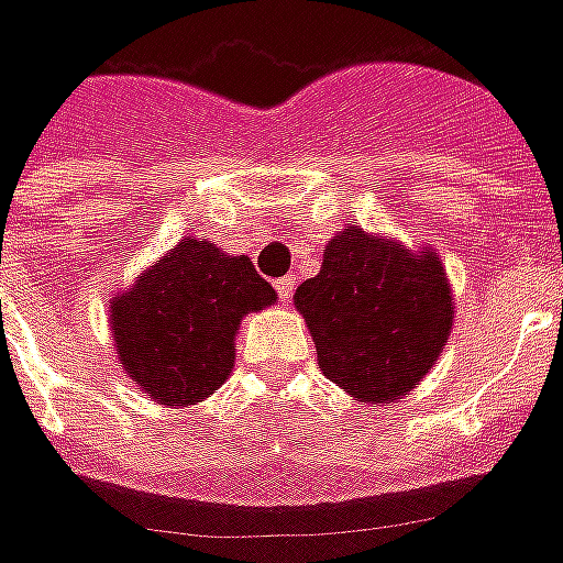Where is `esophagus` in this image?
<instances>
[{"label": "esophagus", "instance_id": "esophagus-1", "mask_svg": "<svg viewBox=\"0 0 563 563\" xmlns=\"http://www.w3.org/2000/svg\"><path fill=\"white\" fill-rule=\"evenodd\" d=\"M274 286H277V295H280L283 305H289V298H292V289H295V277H280Z\"/></svg>", "mask_w": 563, "mask_h": 563}]
</instances>
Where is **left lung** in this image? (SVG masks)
<instances>
[{
    "instance_id": "8db88e82",
    "label": "left lung",
    "mask_w": 563,
    "mask_h": 563,
    "mask_svg": "<svg viewBox=\"0 0 563 563\" xmlns=\"http://www.w3.org/2000/svg\"><path fill=\"white\" fill-rule=\"evenodd\" d=\"M322 374L353 401L395 404L446 350L455 298L431 246L346 225L325 244L317 277L295 289Z\"/></svg>"
}]
</instances>
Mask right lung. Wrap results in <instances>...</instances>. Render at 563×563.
Segmentation results:
<instances>
[{"label": "right lung", "instance_id": "1", "mask_svg": "<svg viewBox=\"0 0 563 563\" xmlns=\"http://www.w3.org/2000/svg\"><path fill=\"white\" fill-rule=\"evenodd\" d=\"M274 301L250 258L184 238L108 301L120 367L156 404L205 401L232 374L241 319Z\"/></svg>", "mask_w": 563, "mask_h": 563}]
</instances>
